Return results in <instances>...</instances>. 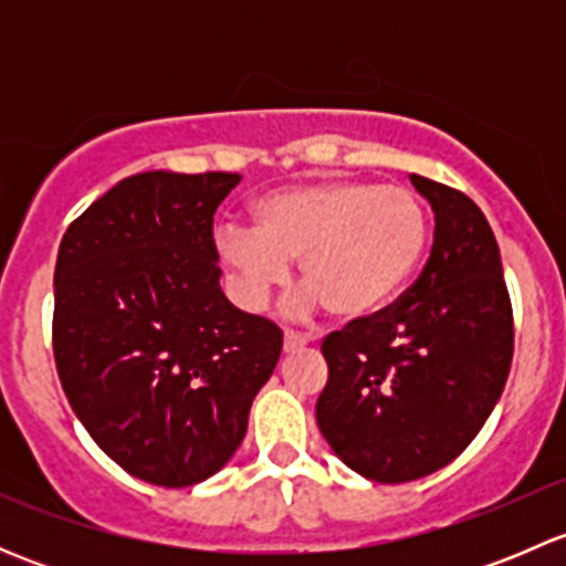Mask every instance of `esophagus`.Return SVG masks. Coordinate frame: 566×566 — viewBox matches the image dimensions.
<instances>
[{"label":"esophagus","mask_w":566,"mask_h":566,"mask_svg":"<svg viewBox=\"0 0 566 566\" xmlns=\"http://www.w3.org/2000/svg\"><path fill=\"white\" fill-rule=\"evenodd\" d=\"M306 347V336L295 334V331H284V353H295Z\"/></svg>","instance_id":"esophagus-1"}]
</instances>
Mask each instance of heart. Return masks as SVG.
<instances>
[{"label": "heart", "instance_id": "b5f03b06", "mask_svg": "<svg viewBox=\"0 0 566 566\" xmlns=\"http://www.w3.org/2000/svg\"><path fill=\"white\" fill-rule=\"evenodd\" d=\"M430 243V216L413 191L373 180H319L256 199L251 230L227 227L216 247L238 293L262 304L298 262L310 287L342 323L367 319L397 298Z\"/></svg>", "mask_w": 566, "mask_h": 566}]
</instances>
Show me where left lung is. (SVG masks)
Masks as SVG:
<instances>
[{
	"label": "left lung",
	"instance_id": "left-lung-1",
	"mask_svg": "<svg viewBox=\"0 0 566 566\" xmlns=\"http://www.w3.org/2000/svg\"><path fill=\"white\" fill-rule=\"evenodd\" d=\"M436 238L413 284L378 315L323 339L317 424L345 465L399 484L449 465L493 413L515 353L499 243L458 188L410 175Z\"/></svg>",
	"mask_w": 566,
	"mask_h": 566
}]
</instances>
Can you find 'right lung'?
<instances>
[{"instance_id":"1","label":"right lung","mask_w":566,"mask_h":566,"mask_svg":"<svg viewBox=\"0 0 566 566\" xmlns=\"http://www.w3.org/2000/svg\"><path fill=\"white\" fill-rule=\"evenodd\" d=\"M232 172H142L62 235L54 361L62 391L119 468L158 488L213 476L247 436L282 331L219 287L213 213Z\"/></svg>"}]
</instances>
